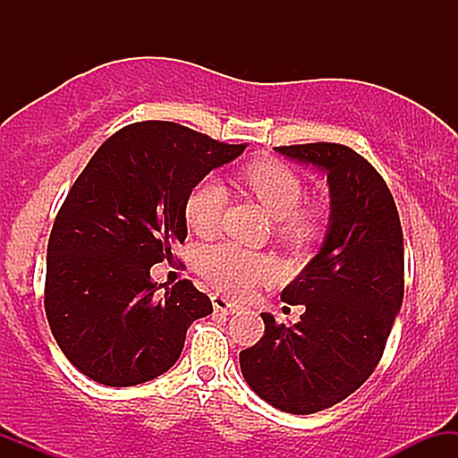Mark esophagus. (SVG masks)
<instances>
[{"mask_svg": "<svg viewBox=\"0 0 458 458\" xmlns=\"http://www.w3.org/2000/svg\"><path fill=\"white\" fill-rule=\"evenodd\" d=\"M213 308L217 310V312H224V314H233L239 310V306H236L234 301H230V299H225L222 295H213Z\"/></svg>", "mask_w": 458, "mask_h": 458, "instance_id": "obj_1", "label": "esophagus"}]
</instances>
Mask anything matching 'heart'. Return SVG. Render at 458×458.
I'll return each instance as SVG.
<instances>
[{"instance_id": "obj_1", "label": "heart", "mask_w": 458, "mask_h": 458, "mask_svg": "<svg viewBox=\"0 0 458 458\" xmlns=\"http://www.w3.org/2000/svg\"><path fill=\"white\" fill-rule=\"evenodd\" d=\"M241 181L273 217V234L282 245L301 250L323 233V211L301 207L303 181L277 159H259L241 172ZM225 189L207 176L187 193L185 222L196 234H211L222 222ZM198 271L228 295H250L262 284L276 280L277 267L269 256L234 243H215L199 250Z\"/></svg>"}]
</instances>
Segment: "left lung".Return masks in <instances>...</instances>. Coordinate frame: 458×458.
Masks as SVG:
<instances>
[{"mask_svg":"<svg viewBox=\"0 0 458 458\" xmlns=\"http://www.w3.org/2000/svg\"><path fill=\"white\" fill-rule=\"evenodd\" d=\"M280 155L327 174L331 217L320 251L282 291L303 306L299 323L265 320V335L241 351V372L273 407L308 415L344 401L372 375L403 303L404 250L386 181L343 144L277 146Z\"/></svg>","mask_w":458,"mask_h":458,"instance_id":"left-lung-1","label":"left lung"}]
</instances>
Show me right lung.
Segmentation results:
<instances>
[{
	"label": "right lung",
	"mask_w": 458,
	"mask_h": 458,
	"mask_svg": "<svg viewBox=\"0 0 458 458\" xmlns=\"http://www.w3.org/2000/svg\"><path fill=\"white\" fill-rule=\"evenodd\" d=\"M247 144H224L163 120L115 131L57 211L47 245L45 312L77 370L129 387L176 364L189 325L213 303L191 280L159 293L150 267L187 236L185 199Z\"/></svg>",
	"instance_id": "add662e5"
}]
</instances>
